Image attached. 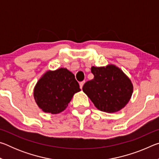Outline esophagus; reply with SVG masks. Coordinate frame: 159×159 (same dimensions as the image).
I'll use <instances>...</instances> for the list:
<instances>
[{
	"label": "esophagus",
	"instance_id": "1",
	"mask_svg": "<svg viewBox=\"0 0 159 159\" xmlns=\"http://www.w3.org/2000/svg\"><path fill=\"white\" fill-rule=\"evenodd\" d=\"M84 83H85L84 80H83V81H81V82L79 83V85H80V88H83V85H84Z\"/></svg>",
	"mask_w": 159,
	"mask_h": 159
}]
</instances>
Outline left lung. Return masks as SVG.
<instances>
[{
  "label": "left lung",
  "mask_w": 159,
  "mask_h": 159,
  "mask_svg": "<svg viewBox=\"0 0 159 159\" xmlns=\"http://www.w3.org/2000/svg\"><path fill=\"white\" fill-rule=\"evenodd\" d=\"M93 79L83 86V90L98 109L107 113L116 112L130 100L133 87L130 80L114 65L92 66Z\"/></svg>",
  "instance_id": "1"
}]
</instances>
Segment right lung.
Instances as JSON below:
<instances>
[{
	"mask_svg": "<svg viewBox=\"0 0 159 159\" xmlns=\"http://www.w3.org/2000/svg\"><path fill=\"white\" fill-rule=\"evenodd\" d=\"M80 90L75 76L64 68L44 74L34 88V98L43 111L56 114L64 111L74 94Z\"/></svg>",
	"mask_w": 159,
	"mask_h": 159,
	"instance_id": "1",
	"label": "right lung"
}]
</instances>
